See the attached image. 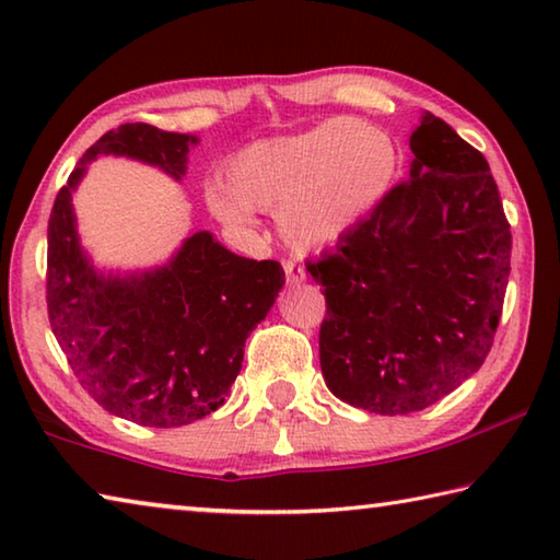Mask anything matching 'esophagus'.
Instances as JSON below:
<instances>
[{"label": "esophagus", "mask_w": 560, "mask_h": 560, "mask_svg": "<svg viewBox=\"0 0 560 560\" xmlns=\"http://www.w3.org/2000/svg\"><path fill=\"white\" fill-rule=\"evenodd\" d=\"M283 271H287V281H289V287H299V283L306 281V273H303V269L299 267V264L287 261V264H283Z\"/></svg>", "instance_id": "esophagus-1"}]
</instances>
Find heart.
I'll list each match as a JSON object with an SVG mask.
<instances>
[{
  "label": "heart",
  "mask_w": 560,
  "mask_h": 560,
  "mask_svg": "<svg viewBox=\"0 0 560 560\" xmlns=\"http://www.w3.org/2000/svg\"><path fill=\"white\" fill-rule=\"evenodd\" d=\"M397 165L390 132L365 120L330 118L236 150L224 165V183L207 185V205L234 230H252L257 210L277 212L279 232L293 249L320 252L385 202Z\"/></svg>",
  "instance_id": "b5f03b06"
}]
</instances>
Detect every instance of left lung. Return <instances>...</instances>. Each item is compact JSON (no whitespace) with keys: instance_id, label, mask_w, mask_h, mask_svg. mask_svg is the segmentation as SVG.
I'll return each instance as SVG.
<instances>
[{"instance_id":"1","label":"left lung","mask_w":560,"mask_h":560,"mask_svg":"<svg viewBox=\"0 0 560 560\" xmlns=\"http://www.w3.org/2000/svg\"><path fill=\"white\" fill-rule=\"evenodd\" d=\"M410 177L306 261L324 287L320 371L340 400L407 415L479 371L511 271V230L487 158L424 110Z\"/></svg>"}]
</instances>
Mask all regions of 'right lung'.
I'll use <instances>...</instances> for the list:
<instances>
[{
    "instance_id": "obj_1",
    "label": "right lung",
    "mask_w": 560,
    "mask_h": 560,
    "mask_svg": "<svg viewBox=\"0 0 560 560\" xmlns=\"http://www.w3.org/2000/svg\"><path fill=\"white\" fill-rule=\"evenodd\" d=\"M200 138L148 122L108 130L73 167L49 217L46 303L83 390L143 428H179L214 412L242 371L244 343L287 279L279 261L236 257L212 232L187 234L150 269H101L83 249L73 192L103 155L163 170L179 183Z\"/></svg>"
}]
</instances>
